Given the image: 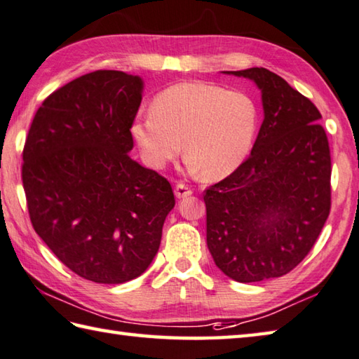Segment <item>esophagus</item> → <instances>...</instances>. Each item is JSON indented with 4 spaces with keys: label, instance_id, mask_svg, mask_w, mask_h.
<instances>
[{
    "label": "esophagus",
    "instance_id": "1",
    "mask_svg": "<svg viewBox=\"0 0 359 359\" xmlns=\"http://www.w3.org/2000/svg\"><path fill=\"white\" fill-rule=\"evenodd\" d=\"M189 195H192V189L187 187L186 184H177L175 186V197L177 198H186Z\"/></svg>",
    "mask_w": 359,
    "mask_h": 359
}]
</instances>
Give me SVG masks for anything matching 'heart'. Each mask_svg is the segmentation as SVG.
Here are the masks:
<instances>
[{"label":"heart","instance_id":"b5f03b06","mask_svg":"<svg viewBox=\"0 0 359 359\" xmlns=\"http://www.w3.org/2000/svg\"><path fill=\"white\" fill-rule=\"evenodd\" d=\"M258 126V106L245 92L189 81L159 92L151 112L134 121L131 134L147 165L164 168L182 151L184 140L192 170L219 180L247 159Z\"/></svg>","mask_w":359,"mask_h":359}]
</instances>
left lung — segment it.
<instances>
[{
    "label": "left lung",
    "mask_w": 359,
    "mask_h": 359,
    "mask_svg": "<svg viewBox=\"0 0 359 359\" xmlns=\"http://www.w3.org/2000/svg\"><path fill=\"white\" fill-rule=\"evenodd\" d=\"M223 73L258 86L264 120L250 158L205 191L208 248L234 281L278 278L305 259L328 219V139L319 109L278 74Z\"/></svg>",
    "instance_id": "8db88e82"
}]
</instances>
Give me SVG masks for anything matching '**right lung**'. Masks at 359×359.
I'll list each match as a JSON object with an SVG mask.
<instances>
[{
    "label": "right lung",
    "instance_id": "right-lung-1",
    "mask_svg": "<svg viewBox=\"0 0 359 359\" xmlns=\"http://www.w3.org/2000/svg\"><path fill=\"white\" fill-rule=\"evenodd\" d=\"M142 90V78L117 70L73 79L39 107L23 150L34 229L72 272L101 285L145 272L175 206L170 182L130 156Z\"/></svg>",
    "mask_w": 359,
    "mask_h": 359
}]
</instances>
